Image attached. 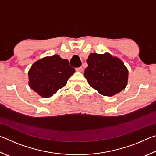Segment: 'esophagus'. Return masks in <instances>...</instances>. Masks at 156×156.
<instances>
[{"label":"esophagus","mask_w":156,"mask_h":156,"mask_svg":"<svg viewBox=\"0 0 156 156\" xmlns=\"http://www.w3.org/2000/svg\"><path fill=\"white\" fill-rule=\"evenodd\" d=\"M76 70L77 71V72H83V67H80L76 68Z\"/></svg>","instance_id":"1"}]
</instances>
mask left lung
Segmentation results:
<instances>
[{
	"mask_svg": "<svg viewBox=\"0 0 156 156\" xmlns=\"http://www.w3.org/2000/svg\"><path fill=\"white\" fill-rule=\"evenodd\" d=\"M84 76L89 85L102 96H112L127 85L129 72L124 62L109 53H91Z\"/></svg>",
	"mask_w": 156,
	"mask_h": 156,
	"instance_id": "8db88e82",
	"label": "left lung"
}]
</instances>
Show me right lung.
<instances>
[{"mask_svg": "<svg viewBox=\"0 0 156 156\" xmlns=\"http://www.w3.org/2000/svg\"><path fill=\"white\" fill-rule=\"evenodd\" d=\"M75 72L69 61L56 54L39 59L28 72L29 86L43 98H49L66 85Z\"/></svg>", "mask_w": 156, "mask_h": 156, "instance_id": "add662e5", "label": "right lung"}]
</instances>
